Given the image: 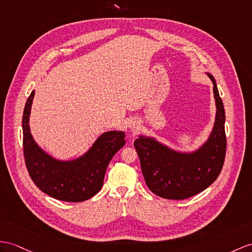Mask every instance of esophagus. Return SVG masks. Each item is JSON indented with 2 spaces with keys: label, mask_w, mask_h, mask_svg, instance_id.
<instances>
[{
  "label": "esophagus",
  "mask_w": 252,
  "mask_h": 252,
  "mask_svg": "<svg viewBox=\"0 0 252 252\" xmlns=\"http://www.w3.org/2000/svg\"><path fill=\"white\" fill-rule=\"evenodd\" d=\"M130 128H131V129H136V128H137V126L136 125H130Z\"/></svg>",
  "instance_id": "34e87169"
}]
</instances>
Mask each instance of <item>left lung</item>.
I'll return each instance as SVG.
<instances>
[{"label": "left lung", "mask_w": 252, "mask_h": 252, "mask_svg": "<svg viewBox=\"0 0 252 252\" xmlns=\"http://www.w3.org/2000/svg\"><path fill=\"white\" fill-rule=\"evenodd\" d=\"M216 121L207 142L194 153H179L157 142L155 139L139 137L134 147L139 155L141 170L146 186L158 197L169 200H184L200 193L216 181L223 167L226 137L224 130V108L216 85Z\"/></svg>", "instance_id": "left-lung-1"}]
</instances>
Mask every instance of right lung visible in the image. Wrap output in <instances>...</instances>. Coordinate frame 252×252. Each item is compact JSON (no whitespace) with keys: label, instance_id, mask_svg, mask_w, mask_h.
<instances>
[{"label":"right lung","instance_id":"add662e5","mask_svg":"<svg viewBox=\"0 0 252 252\" xmlns=\"http://www.w3.org/2000/svg\"><path fill=\"white\" fill-rule=\"evenodd\" d=\"M35 92L29 96L22 118L23 154L31 179L41 191L66 202L89 200L99 191L108 164L125 145L123 131H108L96 140L90 151L76 160L52 158L35 143L30 132V113Z\"/></svg>","mask_w":252,"mask_h":252}]
</instances>
